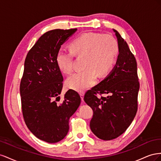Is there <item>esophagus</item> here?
Returning <instances> with one entry per match:
<instances>
[{
    "label": "esophagus",
    "mask_w": 161,
    "mask_h": 161,
    "mask_svg": "<svg viewBox=\"0 0 161 161\" xmlns=\"http://www.w3.org/2000/svg\"><path fill=\"white\" fill-rule=\"evenodd\" d=\"M80 97H81V100L83 101L84 100V92H80Z\"/></svg>",
    "instance_id": "obj_1"
}]
</instances>
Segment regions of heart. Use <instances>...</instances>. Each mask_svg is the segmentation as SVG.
Masks as SVG:
<instances>
[{
    "mask_svg": "<svg viewBox=\"0 0 161 161\" xmlns=\"http://www.w3.org/2000/svg\"><path fill=\"white\" fill-rule=\"evenodd\" d=\"M71 50L77 57H84V69L82 72L73 73L68 77V88L81 91L92 86L96 81V73L105 75L111 71L117 61L119 45L110 35L85 33L71 43ZM73 53L59 50L56 56L58 67L63 73L70 74L73 71Z\"/></svg>",
    "mask_w": 161,
    "mask_h": 161,
    "instance_id": "b5f03b06",
    "label": "heart"
}]
</instances>
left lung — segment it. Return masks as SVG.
Here are the masks:
<instances>
[{
  "instance_id": "1",
  "label": "left lung",
  "mask_w": 161,
  "mask_h": 161,
  "mask_svg": "<svg viewBox=\"0 0 161 161\" xmlns=\"http://www.w3.org/2000/svg\"><path fill=\"white\" fill-rule=\"evenodd\" d=\"M113 30L119 45L116 65L102 81L87 92L84 98L94 112L90 129L103 140L117 138L130 125L137 113L140 88L134 54L119 32ZM97 93L108 96L99 97Z\"/></svg>"
}]
</instances>
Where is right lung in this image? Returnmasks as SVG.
Masks as SVG:
<instances>
[{
  "label": "right lung",
  "instance_id": "right-lung-1",
  "mask_svg": "<svg viewBox=\"0 0 161 161\" xmlns=\"http://www.w3.org/2000/svg\"><path fill=\"white\" fill-rule=\"evenodd\" d=\"M77 29L46 32L27 54L20 84L23 116L27 127L38 139L57 143L69 129V120L79 107L81 98L69 90L62 103L60 95L63 77L56 56L61 45Z\"/></svg>",
  "mask_w": 161,
  "mask_h": 161
}]
</instances>
